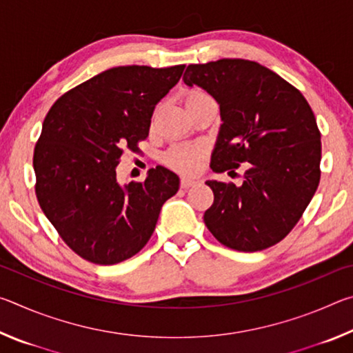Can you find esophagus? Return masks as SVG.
<instances>
[{
	"label": "esophagus",
	"instance_id": "esophagus-1",
	"mask_svg": "<svg viewBox=\"0 0 353 353\" xmlns=\"http://www.w3.org/2000/svg\"><path fill=\"white\" fill-rule=\"evenodd\" d=\"M194 183H196L194 179H190V177H182L181 179V187L182 188H190V187H193Z\"/></svg>",
	"mask_w": 353,
	"mask_h": 353
}]
</instances>
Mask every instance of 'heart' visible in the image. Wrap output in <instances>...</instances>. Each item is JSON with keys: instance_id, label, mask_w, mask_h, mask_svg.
<instances>
[{"instance_id": "obj_1", "label": "heart", "mask_w": 353, "mask_h": 353, "mask_svg": "<svg viewBox=\"0 0 353 353\" xmlns=\"http://www.w3.org/2000/svg\"><path fill=\"white\" fill-rule=\"evenodd\" d=\"M205 97L207 94L204 92H198V90L191 92L185 103H188V101H193V99L205 98ZM201 159H202V148L196 145L174 146L168 152V155H166V160H168V163L172 166V168H176L177 171H182V172H193L198 170Z\"/></svg>"}]
</instances>
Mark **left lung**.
Segmentation results:
<instances>
[{
	"mask_svg": "<svg viewBox=\"0 0 353 353\" xmlns=\"http://www.w3.org/2000/svg\"><path fill=\"white\" fill-rule=\"evenodd\" d=\"M183 82L201 87L219 105L223 124L210 168L223 172L248 163L240 187L205 182L214 196L204 213L207 229L240 252L282 241L321 179V134L312 107L274 71L244 59L188 65Z\"/></svg>",
	"mask_w": 353,
	"mask_h": 353,
	"instance_id": "obj_1",
	"label": "left lung"
}]
</instances>
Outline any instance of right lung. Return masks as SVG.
<instances>
[{
  "instance_id": "1",
  "label": "right lung",
  "mask_w": 353,
  "mask_h": 353,
  "mask_svg": "<svg viewBox=\"0 0 353 353\" xmlns=\"http://www.w3.org/2000/svg\"><path fill=\"white\" fill-rule=\"evenodd\" d=\"M185 65L105 70L59 98L34 149L35 194L41 210L74 252L115 265L145 248L162 205L179 190L165 166L145 182L121 185L123 149L137 151L155 105L181 79Z\"/></svg>"
}]
</instances>
